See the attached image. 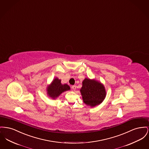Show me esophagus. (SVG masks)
Here are the masks:
<instances>
[{"instance_id":"esophagus-1","label":"esophagus","mask_w":149,"mask_h":149,"mask_svg":"<svg viewBox=\"0 0 149 149\" xmlns=\"http://www.w3.org/2000/svg\"><path fill=\"white\" fill-rule=\"evenodd\" d=\"M72 88L73 90H75L76 89V85H73V86H72Z\"/></svg>"}]
</instances>
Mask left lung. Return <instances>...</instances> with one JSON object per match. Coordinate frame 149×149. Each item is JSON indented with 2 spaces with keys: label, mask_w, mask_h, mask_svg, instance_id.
Segmentation results:
<instances>
[{
  "label": "left lung",
  "mask_w": 149,
  "mask_h": 149,
  "mask_svg": "<svg viewBox=\"0 0 149 149\" xmlns=\"http://www.w3.org/2000/svg\"><path fill=\"white\" fill-rule=\"evenodd\" d=\"M80 91L84 102L92 107L102 103L106 96L105 88L102 84L88 78L84 80Z\"/></svg>",
  "instance_id": "obj_1"
}]
</instances>
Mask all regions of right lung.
I'll return each instance as SVG.
<instances>
[{
	"mask_svg": "<svg viewBox=\"0 0 149 149\" xmlns=\"http://www.w3.org/2000/svg\"><path fill=\"white\" fill-rule=\"evenodd\" d=\"M61 82V81L58 78H55L50 86L47 87V94L53 99L59 96L64 91L70 90V87L68 85H62Z\"/></svg>",
	"mask_w": 149,
	"mask_h": 149,
	"instance_id": "1",
	"label": "right lung"
}]
</instances>
